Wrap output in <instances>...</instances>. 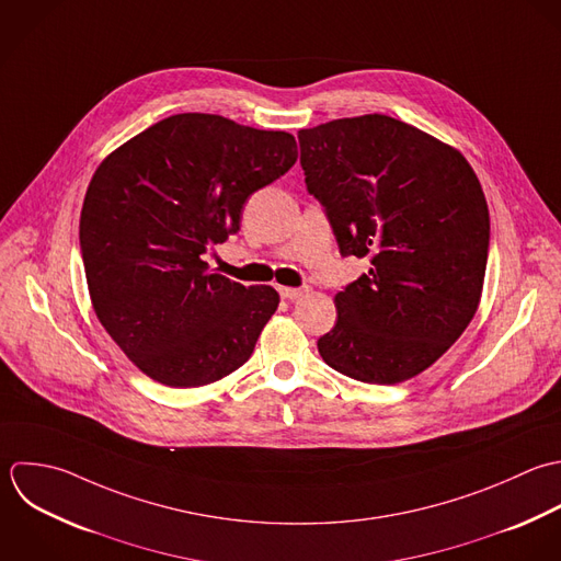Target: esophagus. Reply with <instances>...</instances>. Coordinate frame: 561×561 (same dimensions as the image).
Here are the masks:
<instances>
[{"instance_id":"obj_1","label":"esophagus","mask_w":561,"mask_h":561,"mask_svg":"<svg viewBox=\"0 0 561 561\" xmlns=\"http://www.w3.org/2000/svg\"><path fill=\"white\" fill-rule=\"evenodd\" d=\"M308 293V288L306 286H301V288H293V286H279V295L284 297V299H299V297H304Z\"/></svg>"}]
</instances>
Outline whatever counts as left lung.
I'll return each instance as SVG.
<instances>
[{
	"mask_svg": "<svg viewBox=\"0 0 561 561\" xmlns=\"http://www.w3.org/2000/svg\"><path fill=\"white\" fill-rule=\"evenodd\" d=\"M301 168L341 255L371 268L334 297L336 325L317 343L343 376L404 382L474 319L490 249V209L468 159L389 115L299 130Z\"/></svg>",
	"mask_w": 561,
	"mask_h": 561,
	"instance_id": "left-lung-1",
	"label": "left lung"
}]
</instances>
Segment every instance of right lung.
Listing matches in <instances>:
<instances>
[{
	"instance_id": "1",
	"label": "right lung",
	"mask_w": 561,
	"mask_h": 561,
	"mask_svg": "<svg viewBox=\"0 0 561 561\" xmlns=\"http://www.w3.org/2000/svg\"><path fill=\"white\" fill-rule=\"evenodd\" d=\"M295 161L290 133L179 113L98 165L80 211L89 297L148 378L203 387L251 358L279 295L211 273L203 255L240 229L247 198Z\"/></svg>"
}]
</instances>
